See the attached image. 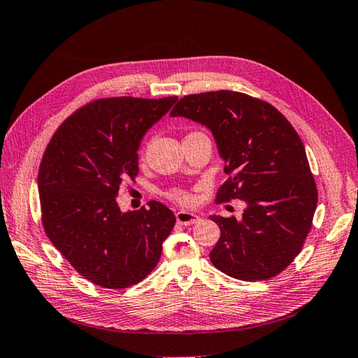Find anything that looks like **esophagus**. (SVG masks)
I'll list each match as a JSON object with an SVG mask.
<instances>
[{
	"label": "esophagus",
	"instance_id": "1",
	"mask_svg": "<svg viewBox=\"0 0 358 358\" xmlns=\"http://www.w3.org/2000/svg\"><path fill=\"white\" fill-rule=\"evenodd\" d=\"M177 222L181 224V226H192V224H196L199 221V215H196L193 213H187V210H178L176 214Z\"/></svg>",
	"mask_w": 358,
	"mask_h": 358
}]
</instances>
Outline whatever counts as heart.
Masks as SVG:
<instances>
[{
  "label": "heart",
  "instance_id": "b5f03b06",
  "mask_svg": "<svg viewBox=\"0 0 358 358\" xmlns=\"http://www.w3.org/2000/svg\"><path fill=\"white\" fill-rule=\"evenodd\" d=\"M192 134H197V132H190L187 136H192ZM166 196L171 201H174L176 203H180V205H190L193 202V196L184 189H172L171 192L166 193Z\"/></svg>",
  "mask_w": 358,
  "mask_h": 358
}]
</instances>
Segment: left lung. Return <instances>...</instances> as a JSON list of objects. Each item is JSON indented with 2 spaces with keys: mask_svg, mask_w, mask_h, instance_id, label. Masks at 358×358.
Here are the masks:
<instances>
[{
  "mask_svg": "<svg viewBox=\"0 0 358 358\" xmlns=\"http://www.w3.org/2000/svg\"><path fill=\"white\" fill-rule=\"evenodd\" d=\"M171 116L213 131L229 176L215 202H246L242 220L210 217L221 230L210 262L245 282L280 274L301 252L319 201L295 128L270 103L230 90L184 96Z\"/></svg>",
  "mask_w": 358,
  "mask_h": 358,
  "instance_id": "8db88e82",
  "label": "left lung"
}]
</instances>
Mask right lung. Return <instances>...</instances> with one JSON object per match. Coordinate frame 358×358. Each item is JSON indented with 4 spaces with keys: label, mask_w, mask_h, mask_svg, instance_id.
I'll list each match as a JSON object with an SVG mask.
<instances>
[{
    "label": "right lung",
    "mask_w": 358,
    "mask_h": 358,
    "mask_svg": "<svg viewBox=\"0 0 358 358\" xmlns=\"http://www.w3.org/2000/svg\"><path fill=\"white\" fill-rule=\"evenodd\" d=\"M178 100L109 97L75 110L52 134L38 172L43 227L87 280L125 289L148 277L176 226L161 202L121 213L115 197L138 174L143 136Z\"/></svg>",
    "instance_id": "1"
}]
</instances>
